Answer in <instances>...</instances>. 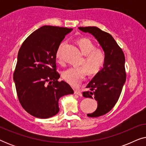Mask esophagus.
I'll return each mask as SVG.
<instances>
[{
  "label": "esophagus",
  "instance_id": "esophagus-1",
  "mask_svg": "<svg viewBox=\"0 0 146 146\" xmlns=\"http://www.w3.org/2000/svg\"><path fill=\"white\" fill-rule=\"evenodd\" d=\"M74 94H76V95L80 96H82V92L80 91V90H79V89H75Z\"/></svg>",
  "mask_w": 146,
  "mask_h": 146
}]
</instances>
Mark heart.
Here are the masks:
<instances>
[{"instance_id": "1", "label": "heart", "mask_w": 146, "mask_h": 146, "mask_svg": "<svg viewBox=\"0 0 146 146\" xmlns=\"http://www.w3.org/2000/svg\"><path fill=\"white\" fill-rule=\"evenodd\" d=\"M80 48L84 54V58L81 64L84 66H72L63 72V78L68 83L72 85H78L84 79L87 74V71L90 74H96L103 67L106 61V54L102 50L96 48L92 41L88 38H80L78 40ZM65 42H62L58 47L56 56L59 62H62L63 58L62 54L63 46Z\"/></svg>"}]
</instances>
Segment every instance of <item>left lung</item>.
Returning <instances> with one entry per match:
<instances>
[{"label":"left lung","mask_w":146,"mask_h":146,"mask_svg":"<svg viewBox=\"0 0 146 146\" xmlns=\"http://www.w3.org/2000/svg\"><path fill=\"white\" fill-rule=\"evenodd\" d=\"M80 31L94 36L106 54L104 68L90 82L82 95L98 102L96 110L88 113V117H96L109 112L117 103L126 80L125 56L123 52L109 33L96 27H79Z\"/></svg>","instance_id":"1"}]
</instances>
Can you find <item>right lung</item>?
<instances>
[{"mask_svg":"<svg viewBox=\"0 0 146 146\" xmlns=\"http://www.w3.org/2000/svg\"><path fill=\"white\" fill-rule=\"evenodd\" d=\"M72 30L43 26L30 35L19 50L13 74L18 98L23 108L36 117L55 115L60 98L74 93L68 84L58 81L56 60L58 47Z\"/></svg>","mask_w":146,"mask_h":146,"instance_id":"1","label":"right lung"}]
</instances>
